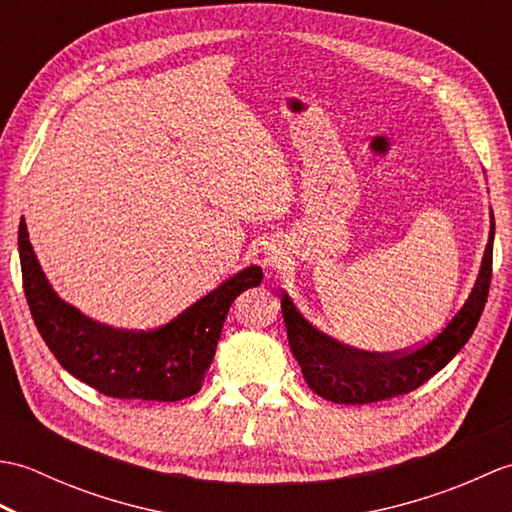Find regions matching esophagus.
<instances>
[{"mask_svg": "<svg viewBox=\"0 0 512 512\" xmlns=\"http://www.w3.org/2000/svg\"><path fill=\"white\" fill-rule=\"evenodd\" d=\"M268 264H270V266H277V257H273V255L268 253Z\"/></svg>", "mask_w": 512, "mask_h": 512, "instance_id": "34e87169", "label": "esophagus"}]
</instances>
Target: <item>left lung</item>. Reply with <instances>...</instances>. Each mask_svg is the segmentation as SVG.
I'll return each mask as SVG.
<instances>
[{
    "mask_svg": "<svg viewBox=\"0 0 512 512\" xmlns=\"http://www.w3.org/2000/svg\"><path fill=\"white\" fill-rule=\"evenodd\" d=\"M493 237L495 217L491 211V233L469 299L455 312L447 328L411 352H365L336 341L314 328L297 310L288 292H281V312H284L290 350L301 365L308 387L314 394L339 405H369V402L409 394L436 376L471 339L482 317L493 273Z\"/></svg>",
    "mask_w": 512,
    "mask_h": 512,
    "instance_id": "obj_1",
    "label": "left lung"
}]
</instances>
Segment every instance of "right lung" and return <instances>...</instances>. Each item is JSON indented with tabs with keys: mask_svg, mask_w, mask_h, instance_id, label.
<instances>
[{
	"mask_svg": "<svg viewBox=\"0 0 512 512\" xmlns=\"http://www.w3.org/2000/svg\"><path fill=\"white\" fill-rule=\"evenodd\" d=\"M19 259L24 292L41 339L63 369L112 398L176 402L198 394L211 367L231 303L262 284L259 266H246L154 330H118L85 317L65 303L19 222Z\"/></svg>",
	"mask_w": 512,
	"mask_h": 512,
	"instance_id": "add662e5",
	"label": "right lung"
}]
</instances>
